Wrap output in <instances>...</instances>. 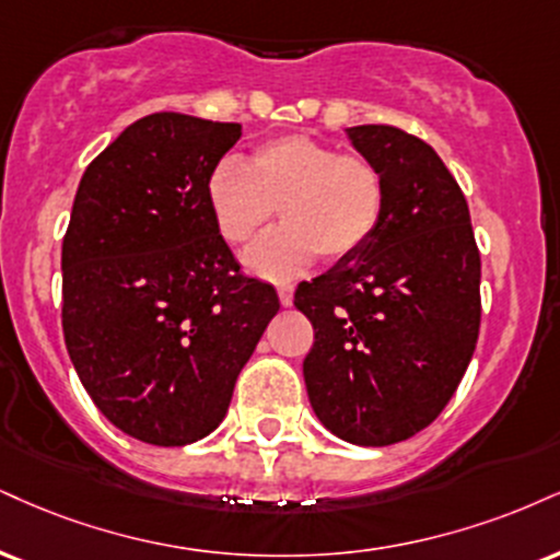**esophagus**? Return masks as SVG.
I'll list each match as a JSON object with an SVG mask.
<instances>
[{
  "instance_id": "34e87169",
  "label": "esophagus",
  "mask_w": 560,
  "mask_h": 560,
  "mask_svg": "<svg viewBox=\"0 0 560 560\" xmlns=\"http://www.w3.org/2000/svg\"><path fill=\"white\" fill-rule=\"evenodd\" d=\"M276 292H279L281 305H284V307L292 305V300H294V284H292V281H279V284H276Z\"/></svg>"
}]
</instances>
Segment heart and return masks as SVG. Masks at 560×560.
Returning <instances> with one entry per match:
<instances>
[{
    "mask_svg": "<svg viewBox=\"0 0 560 560\" xmlns=\"http://www.w3.org/2000/svg\"><path fill=\"white\" fill-rule=\"evenodd\" d=\"M206 200L221 237L247 247L271 224L276 232L247 253L250 271L279 279L307 266L345 260L378 232L388 187L381 166L362 153H341L310 135H279L250 151L247 164L221 159L206 179Z\"/></svg>",
    "mask_w": 560,
    "mask_h": 560,
    "instance_id": "heart-1",
    "label": "heart"
}]
</instances>
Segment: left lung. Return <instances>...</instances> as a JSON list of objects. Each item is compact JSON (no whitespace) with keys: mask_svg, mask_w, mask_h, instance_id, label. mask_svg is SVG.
Returning <instances> with one entry per match:
<instances>
[{"mask_svg":"<svg viewBox=\"0 0 560 560\" xmlns=\"http://www.w3.org/2000/svg\"><path fill=\"white\" fill-rule=\"evenodd\" d=\"M386 177L375 237L302 281L294 307L315 341L302 373L318 420L357 446H388L443 412L480 334V250L462 187L425 140L349 127Z\"/></svg>","mask_w":560,"mask_h":560,"instance_id":"8db88e82","label":"left lung"}]
</instances>
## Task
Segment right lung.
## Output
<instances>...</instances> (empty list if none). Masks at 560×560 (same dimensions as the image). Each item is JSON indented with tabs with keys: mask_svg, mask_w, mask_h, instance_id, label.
<instances>
[{
	"mask_svg": "<svg viewBox=\"0 0 560 560\" xmlns=\"http://www.w3.org/2000/svg\"><path fill=\"white\" fill-rule=\"evenodd\" d=\"M237 122L159 112L88 164L62 242V331L101 415L153 446L224 420L279 294L242 273L206 200Z\"/></svg>",
	"mask_w": 560,
	"mask_h": 560,
	"instance_id": "obj_1",
	"label": "right lung"
}]
</instances>
